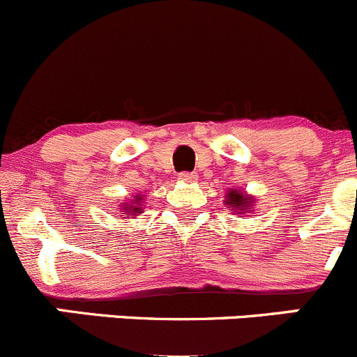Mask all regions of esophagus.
<instances>
[{"mask_svg":"<svg viewBox=\"0 0 357 357\" xmlns=\"http://www.w3.org/2000/svg\"><path fill=\"white\" fill-rule=\"evenodd\" d=\"M197 179V176L193 174V172H181V174H179V181H183V183H192V181H195Z\"/></svg>","mask_w":357,"mask_h":357,"instance_id":"esophagus-1","label":"esophagus"}]
</instances>
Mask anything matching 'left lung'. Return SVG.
Listing matches in <instances>:
<instances>
[{
    "label": "left lung",
    "instance_id": "1",
    "mask_svg": "<svg viewBox=\"0 0 357 357\" xmlns=\"http://www.w3.org/2000/svg\"><path fill=\"white\" fill-rule=\"evenodd\" d=\"M252 202H255L252 197L245 195L244 192H238V190L234 188L227 193V199H225V204H227L228 207H231V211H234L235 214L249 213V211L252 209Z\"/></svg>",
    "mask_w": 357,
    "mask_h": 357
}]
</instances>
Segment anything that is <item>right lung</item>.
Instances as JSON below:
<instances>
[{
    "instance_id": "add662e5",
    "label": "right lung",
    "mask_w": 357,
    "mask_h": 357,
    "mask_svg": "<svg viewBox=\"0 0 357 357\" xmlns=\"http://www.w3.org/2000/svg\"><path fill=\"white\" fill-rule=\"evenodd\" d=\"M141 200H143V197H134V199H130L129 202H126V204H122V211H120V214H129V218H136V216H139L141 214V206H143V204H141Z\"/></svg>"
}]
</instances>
